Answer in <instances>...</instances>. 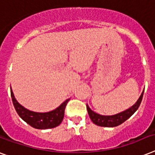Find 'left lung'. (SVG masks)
I'll return each mask as SVG.
<instances>
[{"label": "left lung", "mask_w": 155, "mask_h": 155, "mask_svg": "<svg viewBox=\"0 0 155 155\" xmlns=\"http://www.w3.org/2000/svg\"><path fill=\"white\" fill-rule=\"evenodd\" d=\"M143 92L140 95L139 99L136 102V104H134V106H132L127 110H124L123 112L119 113V114H114V115H110V116H105V115H100L99 114H96L93 110H91L89 108V107L87 105V112H88L90 119L91 121L95 123V125L99 126V127H114L120 125L123 123L127 120L132 114H134L138 108L140 106L141 102L143 99Z\"/></svg>", "instance_id": "8db88e82"}]
</instances>
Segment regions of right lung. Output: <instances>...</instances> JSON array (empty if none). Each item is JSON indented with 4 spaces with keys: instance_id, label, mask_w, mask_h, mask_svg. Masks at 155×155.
I'll list each match as a JSON object with an SVG mask.
<instances>
[{
    "instance_id": "obj_1",
    "label": "right lung",
    "mask_w": 155,
    "mask_h": 155,
    "mask_svg": "<svg viewBox=\"0 0 155 155\" xmlns=\"http://www.w3.org/2000/svg\"><path fill=\"white\" fill-rule=\"evenodd\" d=\"M10 91L12 104L16 109V111L19 114V116L31 127L36 129H48L56 127L62 123L64 116L65 107L69 99H67L59 107L52 111L47 113H37L27 110L26 108L18 104V102L15 99L12 89H10Z\"/></svg>"
}]
</instances>
